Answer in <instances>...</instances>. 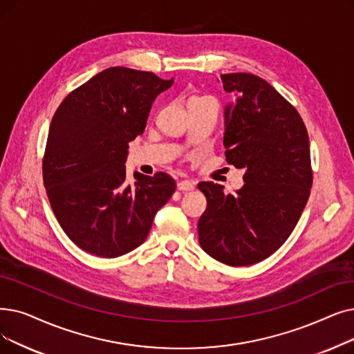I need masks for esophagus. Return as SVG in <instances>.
<instances>
[{"label":"esophagus","instance_id":"esophagus-1","mask_svg":"<svg viewBox=\"0 0 354 354\" xmlns=\"http://www.w3.org/2000/svg\"><path fill=\"white\" fill-rule=\"evenodd\" d=\"M178 189L182 192H188V191H194L195 189V183L192 180H180L178 182Z\"/></svg>","mask_w":354,"mask_h":354}]
</instances>
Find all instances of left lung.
Returning <instances> with one entry per match:
<instances>
[{"label": "left lung", "instance_id": "1", "mask_svg": "<svg viewBox=\"0 0 354 354\" xmlns=\"http://www.w3.org/2000/svg\"><path fill=\"white\" fill-rule=\"evenodd\" d=\"M221 82L234 95L224 113L225 159L244 169V185L224 194L218 183H198L207 198L198 236L218 262L249 266L294 232L313 187L310 139L295 106L265 80L239 72Z\"/></svg>", "mask_w": 354, "mask_h": 354}]
</instances>
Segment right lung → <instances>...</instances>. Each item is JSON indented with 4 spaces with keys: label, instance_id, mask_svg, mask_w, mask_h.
<instances>
[{
    "label": "right lung",
    "instance_id": "1",
    "mask_svg": "<svg viewBox=\"0 0 354 354\" xmlns=\"http://www.w3.org/2000/svg\"><path fill=\"white\" fill-rule=\"evenodd\" d=\"M153 72L109 68L73 89L52 118L43 182L60 227L80 249L126 254L146 240L156 212L175 192L172 176L134 172L129 143L143 134L155 98L172 86Z\"/></svg>",
    "mask_w": 354,
    "mask_h": 354
}]
</instances>
